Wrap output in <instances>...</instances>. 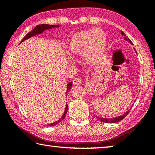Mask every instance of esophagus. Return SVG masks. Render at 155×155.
<instances>
[{
  "mask_svg": "<svg viewBox=\"0 0 155 155\" xmlns=\"http://www.w3.org/2000/svg\"><path fill=\"white\" fill-rule=\"evenodd\" d=\"M73 85H81V78H75L73 79Z\"/></svg>",
  "mask_w": 155,
  "mask_h": 155,
  "instance_id": "34e87169",
  "label": "esophagus"
}]
</instances>
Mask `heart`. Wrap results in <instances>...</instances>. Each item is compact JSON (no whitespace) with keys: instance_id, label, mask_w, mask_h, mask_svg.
I'll return each instance as SVG.
<instances>
[{"instance_id":"1","label":"heart","mask_w":155,"mask_h":155,"mask_svg":"<svg viewBox=\"0 0 155 155\" xmlns=\"http://www.w3.org/2000/svg\"><path fill=\"white\" fill-rule=\"evenodd\" d=\"M107 44V35L101 28H94L75 33L68 46L71 57L84 55L89 64H94L101 59Z\"/></svg>"}]
</instances>
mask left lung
Here are the masks:
<instances>
[{
  "instance_id": "obj_1",
  "label": "left lung",
  "mask_w": 155,
  "mask_h": 155,
  "mask_svg": "<svg viewBox=\"0 0 155 155\" xmlns=\"http://www.w3.org/2000/svg\"><path fill=\"white\" fill-rule=\"evenodd\" d=\"M121 34H122V35L123 36H124V40H125L128 41L130 43L133 44L132 41H131L130 40V39L128 38V37L126 36L125 34H124V33H123L122 31H121ZM128 111H127V112L126 113V114H124L120 115V116H118V117H115V118H113V119H106V118H103V117H100V118H98V120H101V122H105V123H114V122H117L120 121V120H122V119H124V117H125L126 116H127V115L128 114Z\"/></svg>"
}]
</instances>
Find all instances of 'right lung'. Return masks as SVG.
<instances>
[{"instance_id": "right-lung-1", "label": "right lung", "mask_w": 155, "mask_h": 155, "mask_svg": "<svg viewBox=\"0 0 155 155\" xmlns=\"http://www.w3.org/2000/svg\"><path fill=\"white\" fill-rule=\"evenodd\" d=\"M59 27V26H57V25L55 26V25H45V24L40 25L36 26V27L34 28L32 31H30L29 33H28L27 35H25V38H23V40H22V41H23L25 40H27V39H28V38H30L31 37L34 36L35 35H37V34L42 33L44 30L49 29V28H53V27ZM22 41H21V42H22ZM72 82H70L67 85V92H68V91H70V89H71V87H72ZM67 111H68V104L66 105V107H65V112H64V115H62V117H61V118H60L58 120V121H57V122H54V123H51V124H48L47 126H48V127H53V126L57 124H58V123H59L60 122L62 121V120L65 118V115H66V114H67Z\"/></svg>"}]
</instances>
